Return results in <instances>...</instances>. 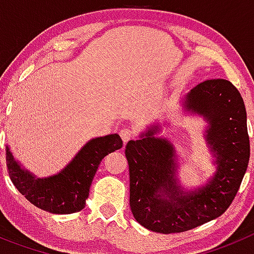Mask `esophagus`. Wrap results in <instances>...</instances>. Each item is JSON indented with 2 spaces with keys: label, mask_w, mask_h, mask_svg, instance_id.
Here are the masks:
<instances>
[{
  "label": "esophagus",
  "mask_w": 254,
  "mask_h": 254,
  "mask_svg": "<svg viewBox=\"0 0 254 254\" xmlns=\"http://www.w3.org/2000/svg\"><path fill=\"white\" fill-rule=\"evenodd\" d=\"M120 136L122 138L123 142H128L132 137H133V131L129 128H121L120 131Z\"/></svg>",
  "instance_id": "34e87169"
}]
</instances>
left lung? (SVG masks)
<instances>
[{"instance_id":"8db88e82","label":"left lung","mask_w":254,"mask_h":254,"mask_svg":"<svg viewBox=\"0 0 254 254\" xmlns=\"http://www.w3.org/2000/svg\"><path fill=\"white\" fill-rule=\"evenodd\" d=\"M182 107L203 118L214 176L187 190L178 178V154L168 138L155 136L158 123L126 145L129 167V206L143 228L155 233H182L223 215L241 187L250 161V137L243 98L228 80H207L194 86Z\"/></svg>"}]
</instances>
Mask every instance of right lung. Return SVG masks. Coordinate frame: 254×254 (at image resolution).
I'll return each mask as SVG.
<instances>
[{
    "label": "right lung",
    "mask_w": 254,
    "mask_h": 254,
    "mask_svg": "<svg viewBox=\"0 0 254 254\" xmlns=\"http://www.w3.org/2000/svg\"><path fill=\"white\" fill-rule=\"evenodd\" d=\"M122 145L117 133L91 138L60 173L46 178H39L22 167L7 145L8 176L20 193L37 207L52 214H73L85 207L100 161Z\"/></svg>",
    "instance_id": "obj_1"
}]
</instances>
